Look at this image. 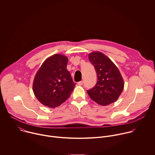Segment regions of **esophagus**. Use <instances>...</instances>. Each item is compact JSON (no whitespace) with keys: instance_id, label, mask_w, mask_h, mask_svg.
Returning <instances> with one entry per match:
<instances>
[{"instance_id":"34e87169","label":"esophagus","mask_w":155,"mask_h":155,"mask_svg":"<svg viewBox=\"0 0 155 155\" xmlns=\"http://www.w3.org/2000/svg\"><path fill=\"white\" fill-rule=\"evenodd\" d=\"M83 81H79V82H78V85H80V86H81V85H83Z\"/></svg>"}]
</instances>
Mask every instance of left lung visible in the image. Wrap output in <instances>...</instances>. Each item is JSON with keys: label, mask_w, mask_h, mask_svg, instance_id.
Listing matches in <instances>:
<instances>
[{"label": "left lung", "mask_w": 155, "mask_h": 155, "mask_svg": "<svg viewBox=\"0 0 155 155\" xmlns=\"http://www.w3.org/2000/svg\"><path fill=\"white\" fill-rule=\"evenodd\" d=\"M97 73L96 86L87 91L91 99L101 105H107L115 102L124 89V81L115 64L107 56L99 51L88 55Z\"/></svg>", "instance_id": "left-lung-1"}]
</instances>
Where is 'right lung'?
Listing matches in <instances>:
<instances>
[{
    "instance_id": "obj_1",
    "label": "right lung",
    "mask_w": 155,
    "mask_h": 155,
    "mask_svg": "<svg viewBox=\"0 0 155 155\" xmlns=\"http://www.w3.org/2000/svg\"><path fill=\"white\" fill-rule=\"evenodd\" d=\"M68 58L56 54L43 62L33 81L35 96L43 105L59 106L71 96L75 86L67 69Z\"/></svg>"
}]
</instances>
